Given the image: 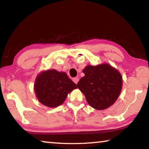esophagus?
Returning <instances> with one entry per match:
<instances>
[{
  "instance_id": "34e87169",
  "label": "esophagus",
  "mask_w": 149,
  "mask_h": 149,
  "mask_svg": "<svg viewBox=\"0 0 149 149\" xmlns=\"http://www.w3.org/2000/svg\"><path fill=\"white\" fill-rule=\"evenodd\" d=\"M72 80H73V81H74L75 84H77V82L79 81V78H78V77H74L72 79Z\"/></svg>"
}]
</instances>
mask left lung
Here are the masks:
<instances>
[{
	"mask_svg": "<svg viewBox=\"0 0 149 149\" xmlns=\"http://www.w3.org/2000/svg\"><path fill=\"white\" fill-rule=\"evenodd\" d=\"M83 72L85 76L79 79L77 86L91 107L100 110L114 104L122 87L119 72L107 64L88 65Z\"/></svg>",
	"mask_w": 149,
	"mask_h": 149,
	"instance_id": "obj_1",
	"label": "left lung"
}]
</instances>
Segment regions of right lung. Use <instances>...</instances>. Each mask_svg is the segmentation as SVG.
<instances>
[{"mask_svg": "<svg viewBox=\"0 0 149 149\" xmlns=\"http://www.w3.org/2000/svg\"><path fill=\"white\" fill-rule=\"evenodd\" d=\"M75 88L76 85L65 73L55 70L42 72L35 84V92L39 101L51 108L61 105L68 94Z\"/></svg>", "mask_w": 149, "mask_h": 149, "instance_id": "add662e5", "label": "right lung"}]
</instances>
